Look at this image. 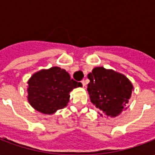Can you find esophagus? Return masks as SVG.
I'll list each match as a JSON object with an SVG mask.
<instances>
[{
    "label": "esophagus",
    "instance_id": "34e87169",
    "mask_svg": "<svg viewBox=\"0 0 155 155\" xmlns=\"http://www.w3.org/2000/svg\"><path fill=\"white\" fill-rule=\"evenodd\" d=\"M81 83L82 84V85H83V87H85V84H86V83H85V81H81Z\"/></svg>",
    "mask_w": 155,
    "mask_h": 155
}]
</instances>
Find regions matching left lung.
<instances>
[{
  "instance_id": "8db88e82",
  "label": "left lung",
  "mask_w": 155,
  "mask_h": 155,
  "mask_svg": "<svg viewBox=\"0 0 155 155\" xmlns=\"http://www.w3.org/2000/svg\"><path fill=\"white\" fill-rule=\"evenodd\" d=\"M87 91L91 101L102 112L101 115L115 117L127 109L133 84L119 72L95 67L88 74Z\"/></svg>"
}]
</instances>
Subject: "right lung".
I'll return each instance as SVG.
<instances>
[{"instance_id": "right-lung-1", "label": "right lung", "mask_w": 155, "mask_h": 155, "mask_svg": "<svg viewBox=\"0 0 155 155\" xmlns=\"http://www.w3.org/2000/svg\"><path fill=\"white\" fill-rule=\"evenodd\" d=\"M28 101L35 110L45 114H52L67 105L70 92L79 87L78 83L68 72L57 66L41 70L27 82Z\"/></svg>"}]
</instances>
